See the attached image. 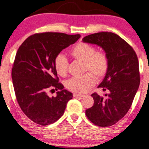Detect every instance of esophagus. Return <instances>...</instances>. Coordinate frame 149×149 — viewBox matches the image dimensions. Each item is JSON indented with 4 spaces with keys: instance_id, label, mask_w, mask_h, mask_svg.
Returning <instances> with one entry per match:
<instances>
[{
    "instance_id": "esophagus-1",
    "label": "esophagus",
    "mask_w": 149,
    "mask_h": 149,
    "mask_svg": "<svg viewBox=\"0 0 149 149\" xmlns=\"http://www.w3.org/2000/svg\"><path fill=\"white\" fill-rule=\"evenodd\" d=\"M73 97H82L84 96L83 94H79V93H73Z\"/></svg>"
}]
</instances>
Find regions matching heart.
<instances>
[{"mask_svg":"<svg viewBox=\"0 0 149 149\" xmlns=\"http://www.w3.org/2000/svg\"><path fill=\"white\" fill-rule=\"evenodd\" d=\"M70 55L75 59L83 61L84 71H90L81 76L73 77L66 82L68 91L76 93L87 92L95 83V78L102 79L108 71L109 61L108 56L102 51H96L94 46L86 42H78L70 52ZM54 65L59 76L66 77L68 72V61L66 56L58 54L55 57Z\"/></svg>","mask_w":149,"mask_h":149,"instance_id":"b5f03b06","label":"heart"}]
</instances>
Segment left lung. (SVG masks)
<instances>
[{"label":"left lung","instance_id":"left-lung-1","mask_svg":"<svg viewBox=\"0 0 149 149\" xmlns=\"http://www.w3.org/2000/svg\"><path fill=\"white\" fill-rule=\"evenodd\" d=\"M83 41L102 47L109 61L108 71L98 86L109 93L105 94V97L93 93L94 104L86 109V115L98 127H110L125 117L138 91L140 83L138 58L134 49L112 32L92 34L85 37Z\"/></svg>","mask_w":149,"mask_h":149}]
</instances>
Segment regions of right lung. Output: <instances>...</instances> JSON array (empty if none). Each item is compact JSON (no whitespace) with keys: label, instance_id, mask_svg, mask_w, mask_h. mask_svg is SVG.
Masks as SVG:
<instances>
[{"label":"right lung","instance_id":"right-lung-1","mask_svg":"<svg viewBox=\"0 0 149 149\" xmlns=\"http://www.w3.org/2000/svg\"><path fill=\"white\" fill-rule=\"evenodd\" d=\"M80 37L61 32L36 33L27 37L17 50L11 73L16 99L24 114L37 125L56 122L73 97L58 82L54 61ZM51 89L58 91L56 97L47 95Z\"/></svg>","mask_w":149,"mask_h":149}]
</instances>
